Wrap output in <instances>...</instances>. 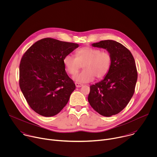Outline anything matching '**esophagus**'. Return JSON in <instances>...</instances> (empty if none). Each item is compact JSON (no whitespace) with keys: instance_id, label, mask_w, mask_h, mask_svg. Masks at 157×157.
I'll return each mask as SVG.
<instances>
[{"instance_id":"34e87169","label":"esophagus","mask_w":157,"mask_h":157,"mask_svg":"<svg viewBox=\"0 0 157 157\" xmlns=\"http://www.w3.org/2000/svg\"><path fill=\"white\" fill-rule=\"evenodd\" d=\"M75 85H76V87H81V86H82V84H81V83H79V82H75Z\"/></svg>"}]
</instances>
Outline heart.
<instances>
[{
    "mask_svg": "<svg viewBox=\"0 0 157 157\" xmlns=\"http://www.w3.org/2000/svg\"><path fill=\"white\" fill-rule=\"evenodd\" d=\"M76 58L71 55L64 56L63 64L66 71L70 75H75L82 68L84 70L74 76L79 82H88L94 79L105 78L112 66L111 54L107 51L89 47H82L76 51Z\"/></svg>",
    "mask_w": 157,
    "mask_h": 157,
    "instance_id": "obj_1",
    "label": "heart"
}]
</instances>
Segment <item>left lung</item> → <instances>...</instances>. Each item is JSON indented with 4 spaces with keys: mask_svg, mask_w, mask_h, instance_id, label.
<instances>
[{
    "mask_svg": "<svg viewBox=\"0 0 157 157\" xmlns=\"http://www.w3.org/2000/svg\"><path fill=\"white\" fill-rule=\"evenodd\" d=\"M92 46L106 49L113 61L104 79L90 86L87 99L97 113L110 117L122 111L133 95L137 80L135 59L126 47L114 40H102Z\"/></svg>",
    "mask_w": 157,
    "mask_h": 157,
    "instance_id": "1",
    "label": "left lung"
}]
</instances>
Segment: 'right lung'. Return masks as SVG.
<instances>
[{
	"label": "right lung",
	"mask_w": 157,
	"mask_h": 157,
	"mask_svg": "<svg viewBox=\"0 0 157 157\" xmlns=\"http://www.w3.org/2000/svg\"><path fill=\"white\" fill-rule=\"evenodd\" d=\"M76 43L45 38L37 41L21 57L19 85L30 107L44 117L56 115L76 88L63 64Z\"/></svg>",
	"instance_id": "add662e5"
}]
</instances>
